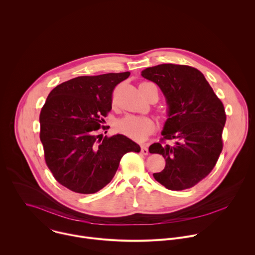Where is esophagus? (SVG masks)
<instances>
[{
  "mask_svg": "<svg viewBox=\"0 0 255 255\" xmlns=\"http://www.w3.org/2000/svg\"><path fill=\"white\" fill-rule=\"evenodd\" d=\"M141 153L144 154V155H147L149 153L147 146H145V145H142V146H141Z\"/></svg>",
  "mask_w": 255,
  "mask_h": 255,
  "instance_id": "obj_1",
  "label": "esophagus"
}]
</instances>
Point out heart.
<instances>
[{
    "instance_id": "obj_1",
    "label": "heart",
    "mask_w": 255,
    "mask_h": 255,
    "mask_svg": "<svg viewBox=\"0 0 255 255\" xmlns=\"http://www.w3.org/2000/svg\"><path fill=\"white\" fill-rule=\"evenodd\" d=\"M116 130L134 141L142 142L153 132L154 122L148 117L127 115L116 123Z\"/></svg>"
}]
</instances>
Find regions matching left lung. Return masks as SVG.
<instances>
[{
    "label": "left lung",
    "instance_id": "left-lung-1",
    "mask_svg": "<svg viewBox=\"0 0 255 255\" xmlns=\"http://www.w3.org/2000/svg\"><path fill=\"white\" fill-rule=\"evenodd\" d=\"M141 76L160 88L168 106L163 138L149 146L150 153L165 159L164 169L153 176L168 190L190 189L212 171L223 149L224 106L195 67L164 63ZM172 138L173 144H163Z\"/></svg>",
    "mask_w": 255,
    "mask_h": 255
}]
</instances>
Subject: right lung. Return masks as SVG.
Masks as SVG:
<instances>
[{"label":"right lung","instance_id":"right-lung-1","mask_svg":"<svg viewBox=\"0 0 255 255\" xmlns=\"http://www.w3.org/2000/svg\"><path fill=\"white\" fill-rule=\"evenodd\" d=\"M129 76L125 71L78 77L48 95L39 117L40 140L48 168L68 190L97 193L112 180L124 154L140 151L137 143L122 134H99L103 117L112 109L115 87Z\"/></svg>","mask_w":255,"mask_h":255}]
</instances>
